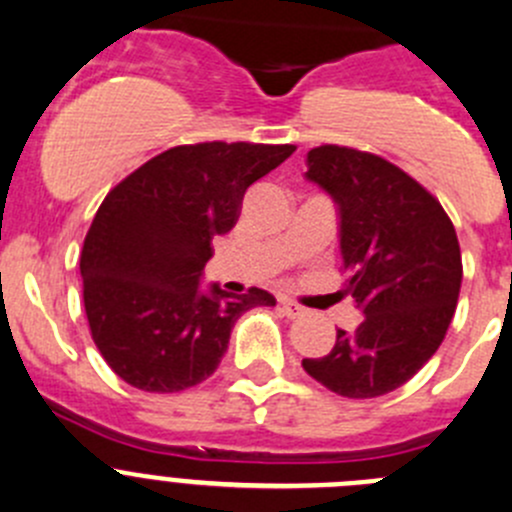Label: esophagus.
<instances>
[{
  "label": "esophagus",
  "instance_id": "1",
  "mask_svg": "<svg viewBox=\"0 0 512 512\" xmlns=\"http://www.w3.org/2000/svg\"><path fill=\"white\" fill-rule=\"evenodd\" d=\"M280 305H282V312H285L287 317H292V320H295V317L305 315V307H302L300 302L290 300V297H280Z\"/></svg>",
  "mask_w": 512,
  "mask_h": 512
}]
</instances>
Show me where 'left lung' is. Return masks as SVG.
Masks as SVG:
<instances>
[{"instance_id":"8db88e82","label":"left lung","mask_w":512,"mask_h":512,"mask_svg":"<svg viewBox=\"0 0 512 512\" xmlns=\"http://www.w3.org/2000/svg\"><path fill=\"white\" fill-rule=\"evenodd\" d=\"M305 177L337 205L345 295L365 317L302 367L342 398L393 393L435 355L455 315L463 260L453 222L423 185L370 152L315 147Z\"/></svg>"}]
</instances>
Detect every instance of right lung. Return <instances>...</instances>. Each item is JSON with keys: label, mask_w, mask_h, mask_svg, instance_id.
<instances>
[{"label": "right lung", "mask_w": 512, "mask_h": 512, "mask_svg": "<svg viewBox=\"0 0 512 512\" xmlns=\"http://www.w3.org/2000/svg\"><path fill=\"white\" fill-rule=\"evenodd\" d=\"M295 145L202 142L152 157L99 205L79 272L92 340L107 365L145 393H180L212 375L235 322L275 305L260 287L202 290L212 240L235 227L247 187Z\"/></svg>", "instance_id": "add662e5"}]
</instances>
